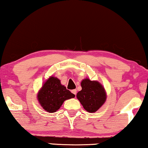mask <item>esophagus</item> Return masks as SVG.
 <instances>
[{
	"instance_id": "obj_1",
	"label": "esophagus",
	"mask_w": 148,
	"mask_h": 148,
	"mask_svg": "<svg viewBox=\"0 0 148 148\" xmlns=\"http://www.w3.org/2000/svg\"><path fill=\"white\" fill-rule=\"evenodd\" d=\"M76 91H77V90H76V89H73V90H72V93H73V94L76 95Z\"/></svg>"
}]
</instances>
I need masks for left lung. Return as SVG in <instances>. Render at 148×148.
Returning <instances> with one entry per match:
<instances>
[{"label":"left lung","instance_id":"1","mask_svg":"<svg viewBox=\"0 0 148 148\" xmlns=\"http://www.w3.org/2000/svg\"><path fill=\"white\" fill-rule=\"evenodd\" d=\"M80 85L82 89L77 93L76 98L87 112L97 111L106 102L104 87L98 80H90L88 78L82 80Z\"/></svg>","mask_w":148,"mask_h":148}]
</instances>
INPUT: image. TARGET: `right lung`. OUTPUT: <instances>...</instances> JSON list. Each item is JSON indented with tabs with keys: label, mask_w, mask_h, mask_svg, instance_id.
Segmentation results:
<instances>
[{
	"label": "right lung",
	"mask_w": 148,
	"mask_h": 148,
	"mask_svg": "<svg viewBox=\"0 0 148 148\" xmlns=\"http://www.w3.org/2000/svg\"><path fill=\"white\" fill-rule=\"evenodd\" d=\"M75 95L71 93L60 80L51 76L43 83L37 93V100L41 106L48 113H55L60 108L64 101L73 98Z\"/></svg>",
	"instance_id": "add662e5"
}]
</instances>
